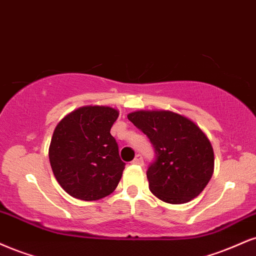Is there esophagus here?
<instances>
[{"instance_id": "esophagus-1", "label": "esophagus", "mask_w": 256, "mask_h": 256, "mask_svg": "<svg viewBox=\"0 0 256 256\" xmlns=\"http://www.w3.org/2000/svg\"><path fill=\"white\" fill-rule=\"evenodd\" d=\"M132 163H134V164L143 166L144 161H143V158H142V155H140V154H138V155H136V158H134V161H132Z\"/></svg>"}]
</instances>
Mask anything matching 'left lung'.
Wrapping results in <instances>:
<instances>
[{
	"label": "left lung",
	"instance_id": "8db88e82",
	"mask_svg": "<svg viewBox=\"0 0 256 256\" xmlns=\"http://www.w3.org/2000/svg\"><path fill=\"white\" fill-rule=\"evenodd\" d=\"M146 134L155 161L146 170L149 188L169 204L198 196L214 174V149L192 120L170 110H137L128 116Z\"/></svg>",
	"mask_w": 256,
	"mask_h": 256
}]
</instances>
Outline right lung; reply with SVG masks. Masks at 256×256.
Here are the masks:
<instances>
[{
    "instance_id": "add662e5",
    "label": "right lung",
    "mask_w": 256,
    "mask_h": 256,
    "mask_svg": "<svg viewBox=\"0 0 256 256\" xmlns=\"http://www.w3.org/2000/svg\"><path fill=\"white\" fill-rule=\"evenodd\" d=\"M118 116L112 107L84 106L58 122L48 158L58 184L68 194L92 202L116 188L125 168L110 134Z\"/></svg>"
}]
</instances>
